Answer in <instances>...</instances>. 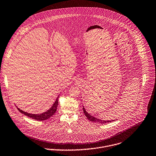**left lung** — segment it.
<instances>
[{
	"label": "left lung",
	"mask_w": 156,
	"mask_h": 156,
	"mask_svg": "<svg viewBox=\"0 0 156 156\" xmlns=\"http://www.w3.org/2000/svg\"><path fill=\"white\" fill-rule=\"evenodd\" d=\"M83 113L85 114V115L87 116V118L92 122H98V123H101V124H105V123H108V122H110L114 120H102V119H99V118H96L94 116H93L92 115H90L85 109L84 107L83 106Z\"/></svg>",
	"instance_id": "1"
}]
</instances>
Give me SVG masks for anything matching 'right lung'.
I'll return each instance as SVG.
<instances>
[{
    "mask_svg": "<svg viewBox=\"0 0 156 156\" xmlns=\"http://www.w3.org/2000/svg\"><path fill=\"white\" fill-rule=\"evenodd\" d=\"M59 96L57 98L55 101L54 102V103L53 104V105H52V107L48 109L46 112H44L43 113H41L40 114H32V113H27L26 112H24L22 110H21L20 108H18L17 106V108L18 109V110L23 114L27 116H29V118H31L34 119L35 120H38V121H44V120H47L49 118H50L52 116H53L55 113L56 112L57 110V108L58 106V99Z\"/></svg>",
    "mask_w": 156,
    "mask_h": 156,
    "instance_id": "obj_1",
    "label": "right lung"
}]
</instances>
